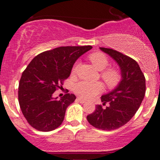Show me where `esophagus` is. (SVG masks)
Returning a JSON list of instances; mask_svg holds the SVG:
<instances>
[{
  "mask_svg": "<svg viewBox=\"0 0 160 160\" xmlns=\"http://www.w3.org/2000/svg\"><path fill=\"white\" fill-rule=\"evenodd\" d=\"M77 101H78V102H80V103H81V104H83V103H85V102H86V101L84 100V99L81 98H77Z\"/></svg>",
  "mask_w": 160,
  "mask_h": 160,
  "instance_id": "34e87169",
  "label": "esophagus"
}]
</instances>
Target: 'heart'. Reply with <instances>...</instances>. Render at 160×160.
<instances>
[{
  "label": "heart",
  "mask_w": 160,
  "mask_h": 160,
  "mask_svg": "<svg viewBox=\"0 0 160 160\" xmlns=\"http://www.w3.org/2000/svg\"><path fill=\"white\" fill-rule=\"evenodd\" d=\"M89 61L98 71H102L100 74L101 78L110 89H115L119 86L122 80L121 73L116 68H106L109 65V59L104 53L96 52L92 53L89 56ZM78 68L76 63L72 68V74H75ZM103 89V86L100 82H90L80 81L77 82L74 86V92L81 98L89 99L95 97Z\"/></svg>",
  "instance_id": "1"
}]
</instances>
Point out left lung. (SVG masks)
Wrapping results in <instances>:
<instances>
[{"instance_id": "1", "label": "left lung", "mask_w": 160, "mask_h": 160, "mask_svg": "<svg viewBox=\"0 0 160 160\" xmlns=\"http://www.w3.org/2000/svg\"><path fill=\"white\" fill-rule=\"evenodd\" d=\"M118 63L122 80L119 86L108 94L102 95L104 108L97 104L95 110L86 117L88 122L102 130H114L124 126L135 114L145 95L146 83L143 72L133 58L114 49L100 47Z\"/></svg>"}]
</instances>
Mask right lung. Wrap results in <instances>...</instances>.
<instances>
[{
    "label": "right lung",
    "mask_w": 160,
    "mask_h": 160,
    "mask_svg": "<svg viewBox=\"0 0 160 160\" xmlns=\"http://www.w3.org/2000/svg\"><path fill=\"white\" fill-rule=\"evenodd\" d=\"M92 46L60 47L40 53L22 72L18 98L29 124L38 131L56 129L63 122L67 108L76 99L67 93L60 100L52 95L70 76L76 60Z\"/></svg>",
    "instance_id": "obj_1"
}]
</instances>
